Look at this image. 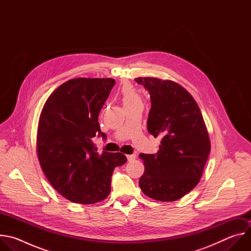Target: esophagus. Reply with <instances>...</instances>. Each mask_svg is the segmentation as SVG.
Wrapping results in <instances>:
<instances>
[{
    "label": "esophagus",
    "mask_w": 251,
    "mask_h": 251,
    "mask_svg": "<svg viewBox=\"0 0 251 251\" xmlns=\"http://www.w3.org/2000/svg\"><path fill=\"white\" fill-rule=\"evenodd\" d=\"M126 157H127V160H128V161H133V160H135V159H136V155H135V154L127 155Z\"/></svg>",
    "instance_id": "34e87169"
}]
</instances>
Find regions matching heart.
Here are the masks:
<instances>
[{
  "instance_id": "obj_1",
  "label": "heart",
  "mask_w": 251,
  "mask_h": 251,
  "mask_svg": "<svg viewBox=\"0 0 251 251\" xmlns=\"http://www.w3.org/2000/svg\"><path fill=\"white\" fill-rule=\"evenodd\" d=\"M121 94H122V101H123L124 106L133 104L137 101H141L139 95L137 94V92L135 91V89L131 85L123 86Z\"/></svg>"
}]
</instances>
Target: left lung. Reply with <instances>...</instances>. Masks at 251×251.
Returning <instances> with one entry per match:
<instances>
[{
  "instance_id": "1",
  "label": "left lung",
  "mask_w": 251,
  "mask_h": 251,
  "mask_svg": "<svg viewBox=\"0 0 251 251\" xmlns=\"http://www.w3.org/2000/svg\"><path fill=\"white\" fill-rule=\"evenodd\" d=\"M135 81L150 94L148 132L162 138L156 154H140L145 172L139 186L153 200L176 201L199 184L210 152L201 112L193 96L172 80L138 77Z\"/></svg>"
}]
</instances>
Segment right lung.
<instances>
[{"mask_svg":"<svg viewBox=\"0 0 251 251\" xmlns=\"http://www.w3.org/2000/svg\"><path fill=\"white\" fill-rule=\"evenodd\" d=\"M115 80L75 78L62 83L42 110L37 151L50 185L65 199L90 204L110 194L114 169L126 163L122 153H97L92 138L106 139L98 115Z\"/></svg>","mask_w":251,"mask_h":251,"instance_id":"right-lung-1","label":"right lung"}]
</instances>
